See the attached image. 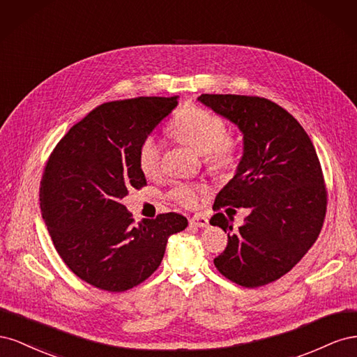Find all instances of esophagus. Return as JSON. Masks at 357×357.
Segmentation results:
<instances>
[{
  "label": "esophagus",
  "instance_id": "34e87169",
  "mask_svg": "<svg viewBox=\"0 0 357 357\" xmlns=\"http://www.w3.org/2000/svg\"><path fill=\"white\" fill-rule=\"evenodd\" d=\"M189 222L193 226H198V228H205V226H208V219L202 214H195L193 218H190Z\"/></svg>",
  "mask_w": 357,
  "mask_h": 357
}]
</instances>
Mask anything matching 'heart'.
Masks as SVG:
<instances>
[{"label": "heart", "mask_w": 357, "mask_h": 357, "mask_svg": "<svg viewBox=\"0 0 357 357\" xmlns=\"http://www.w3.org/2000/svg\"><path fill=\"white\" fill-rule=\"evenodd\" d=\"M226 132L228 126L220 114L197 105L186 107L171 125V134L204 156L205 165L218 176H231L241 164L243 147L240 138ZM138 167L149 178L160 174L162 152L153 135L146 137L139 144ZM204 193V186L197 183H176L169 189L168 198L181 207L192 208L199 204Z\"/></svg>", "instance_id": "1"}]
</instances>
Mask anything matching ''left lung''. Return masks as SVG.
Here are the masks:
<instances>
[{
	"mask_svg": "<svg viewBox=\"0 0 357 357\" xmlns=\"http://www.w3.org/2000/svg\"><path fill=\"white\" fill-rule=\"evenodd\" d=\"M198 100L244 135L241 164L213 205L219 213L210 223L228 232L214 265L243 287L273 283L305 256L325 222L328 190L316 149L296 119L266 98L202 93ZM240 206L249 215L234 231L220 210Z\"/></svg>",
	"mask_w": 357,
	"mask_h": 357,
	"instance_id": "left-lung-1",
	"label": "left lung"
}]
</instances>
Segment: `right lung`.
<instances>
[{
    "mask_svg": "<svg viewBox=\"0 0 357 357\" xmlns=\"http://www.w3.org/2000/svg\"><path fill=\"white\" fill-rule=\"evenodd\" d=\"M177 105V96L104 102L61 138L40 183V208L62 261L107 291L143 283L162 262L168 236L188 219L177 213L134 223L122 199L147 185L138 167L143 139Z\"/></svg>",
    "mask_w": 357,
    "mask_h": 357,
    "instance_id": "1",
    "label": "right lung"
}]
</instances>
